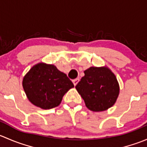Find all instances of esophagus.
<instances>
[{
  "label": "esophagus",
  "mask_w": 147,
  "mask_h": 147,
  "mask_svg": "<svg viewBox=\"0 0 147 147\" xmlns=\"http://www.w3.org/2000/svg\"><path fill=\"white\" fill-rule=\"evenodd\" d=\"M79 81H80V79H79V78H77V79L73 80H72V82H73L74 85L76 86V85H77V84H78V83L79 82Z\"/></svg>",
  "instance_id": "1"
}]
</instances>
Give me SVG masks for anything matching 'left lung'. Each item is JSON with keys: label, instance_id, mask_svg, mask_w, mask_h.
<instances>
[{"label": "left lung", "instance_id": "obj_1", "mask_svg": "<svg viewBox=\"0 0 147 147\" xmlns=\"http://www.w3.org/2000/svg\"><path fill=\"white\" fill-rule=\"evenodd\" d=\"M75 88L86 107L93 112H103L112 107L119 94V84L108 67H90L84 71Z\"/></svg>", "mask_w": 147, "mask_h": 147}]
</instances>
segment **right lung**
Listing matches in <instances>:
<instances>
[{
    "label": "right lung",
    "instance_id": "obj_1",
    "mask_svg": "<svg viewBox=\"0 0 147 147\" xmlns=\"http://www.w3.org/2000/svg\"><path fill=\"white\" fill-rule=\"evenodd\" d=\"M23 87L32 105L50 109L61 103L63 96L74 84L66 74L54 65L39 63L23 77Z\"/></svg>",
    "mask_w": 147,
    "mask_h": 147
}]
</instances>
